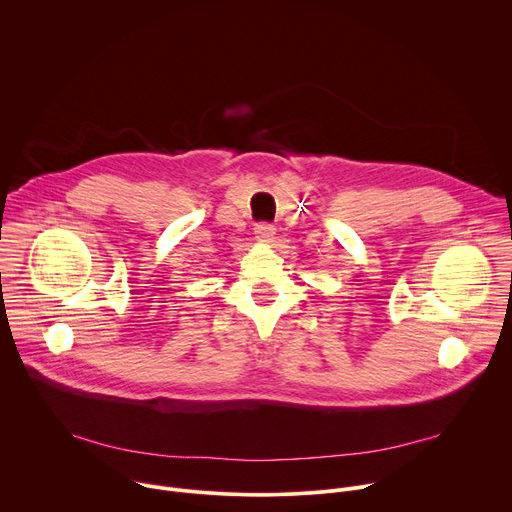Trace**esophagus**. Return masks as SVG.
Returning <instances> with one entry per match:
<instances>
[{"mask_svg": "<svg viewBox=\"0 0 512 512\" xmlns=\"http://www.w3.org/2000/svg\"><path fill=\"white\" fill-rule=\"evenodd\" d=\"M273 235H275V227H273L271 223H259V225L255 227V237H257L259 241H271Z\"/></svg>", "mask_w": 512, "mask_h": 512, "instance_id": "1", "label": "esophagus"}]
</instances>
